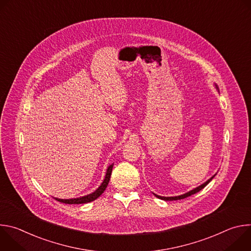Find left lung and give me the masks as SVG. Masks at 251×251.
I'll list each match as a JSON object with an SVG mask.
<instances>
[{
    "label": "left lung",
    "mask_w": 251,
    "mask_h": 251,
    "mask_svg": "<svg viewBox=\"0 0 251 251\" xmlns=\"http://www.w3.org/2000/svg\"><path fill=\"white\" fill-rule=\"evenodd\" d=\"M216 87H217V89H219V87H218V85L216 84ZM216 176V175H214ZM212 176L210 178H208V180L205 182V183H203L202 185H201V186H199L198 188H196V189H194V190H192V191H190V192H188V193H186V194H184V195H181V196H176V197H161V196H158V195H156V194H154L158 199H161V200H164V201H176V200H183V199H185V198H188V197H190V196H192V195H194V194H196V193H198V192H200L201 190H202L211 180L213 178V176Z\"/></svg>",
    "instance_id": "obj_1"
}]
</instances>
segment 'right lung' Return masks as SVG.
<instances>
[{"mask_svg":"<svg viewBox=\"0 0 251 251\" xmlns=\"http://www.w3.org/2000/svg\"><path fill=\"white\" fill-rule=\"evenodd\" d=\"M112 168H113V164L110 165L108 167V169H107V172H106V175H105V177L104 180L102 182V184L100 185V187L93 193L87 195V196H84V197H80V198H76V199H69V200H62V199H57V198H54L56 201H60V202H63V203H68V204H78V203H86V202H90L94 200H96L98 197H100L103 192L106 190L107 186H108V183L110 181V176H111V173H112Z\"/></svg>","mask_w":251,"mask_h":251,"instance_id":"obj_1","label":"right lung"}]
</instances>
